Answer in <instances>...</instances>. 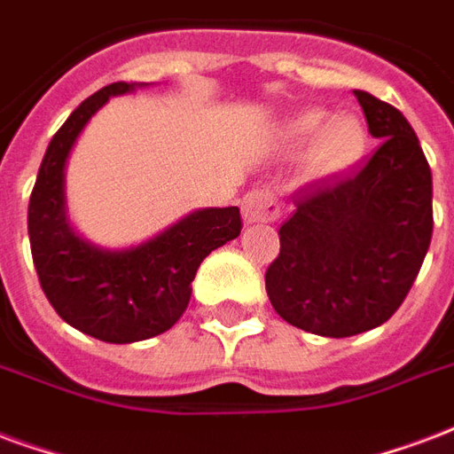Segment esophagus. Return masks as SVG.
I'll use <instances>...</instances> for the list:
<instances>
[{
  "mask_svg": "<svg viewBox=\"0 0 454 454\" xmlns=\"http://www.w3.org/2000/svg\"><path fill=\"white\" fill-rule=\"evenodd\" d=\"M241 217L247 224L272 223L279 217V200L270 189L248 191L241 199Z\"/></svg>",
  "mask_w": 454,
  "mask_h": 454,
  "instance_id": "obj_1",
  "label": "esophagus"
}]
</instances>
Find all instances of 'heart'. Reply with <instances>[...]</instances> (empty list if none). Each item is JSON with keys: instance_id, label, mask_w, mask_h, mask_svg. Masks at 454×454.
Instances as JSON below:
<instances>
[{"instance_id": "b5f03b06", "label": "heart", "mask_w": 454, "mask_h": 454, "mask_svg": "<svg viewBox=\"0 0 454 454\" xmlns=\"http://www.w3.org/2000/svg\"><path fill=\"white\" fill-rule=\"evenodd\" d=\"M282 141L292 153L311 148V172L316 176H337L352 169L366 153L369 131L356 114H333L325 110H304L282 124Z\"/></svg>"}]
</instances>
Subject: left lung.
<instances>
[{
  "label": "left lung",
  "instance_id": "left-lung-1",
  "mask_svg": "<svg viewBox=\"0 0 454 454\" xmlns=\"http://www.w3.org/2000/svg\"><path fill=\"white\" fill-rule=\"evenodd\" d=\"M354 95L380 148L352 176L296 191L265 272L272 309L323 337L383 325L409 294L434 234V179L414 129L393 105Z\"/></svg>",
  "mask_w": 454,
  "mask_h": 454
}]
</instances>
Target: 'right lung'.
Instances as JSON below:
<instances>
[{
    "mask_svg": "<svg viewBox=\"0 0 454 454\" xmlns=\"http://www.w3.org/2000/svg\"><path fill=\"white\" fill-rule=\"evenodd\" d=\"M148 83H112L78 105L47 145L28 203L40 287L71 328L112 344L141 342L182 318L191 282L210 251L237 239L239 207H200L129 248L85 241L67 215V162L85 124L114 95Z\"/></svg>",
    "mask_w": 454,
    "mask_h": 454,
    "instance_id": "obj_1",
    "label": "right lung"
}]
</instances>
